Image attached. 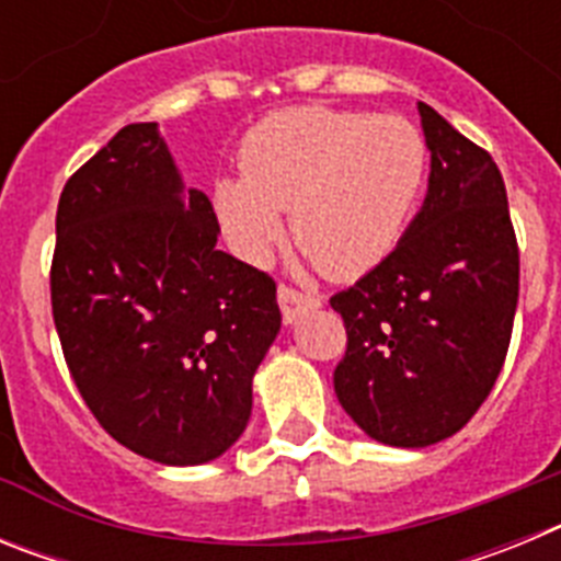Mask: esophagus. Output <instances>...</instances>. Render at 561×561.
I'll list each match as a JSON object with an SVG mask.
<instances>
[{
  "instance_id": "1",
  "label": "esophagus",
  "mask_w": 561,
  "mask_h": 561,
  "mask_svg": "<svg viewBox=\"0 0 561 561\" xmlns=\"http://www.w3.org/2000/svg\"><path fill=\"white\" fill-rule=\"evenodd\" d=\"M277 304H280V311H284V323L291 325L297 323V317L300 314L317 309V306H320V297L304 295V291L291 289V286H277Z\"/></svg>"
}]
</instances>
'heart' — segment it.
<instances>
[{"label": "heart", "mask_w": 561, "mask_h": 561, "mask_svg": "<svg viewBox=\"0 0 561 561\" xmlns=\"http://www.w3.org/2000/svg\"><path fill=\"white\" fill-rule=\"evenodd\" d=\"M238 176L213 185V210L241 257L261 264L291 236L331 277L388 257L427 180V140L404 117L297 106L250 128Z\"/></svg>", "instance_id": "heart-1"}]
</instances>
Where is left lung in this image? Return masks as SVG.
I'll return each instance as SVG.
<instances>
[{
    "mask_svg": "<svg viewBox=\"0 0 561 561\" xmlns=\"http://www.w3.org/2000/svg\"><path fill=\"white\" fill-rule=\"evenodd\" d=\"M424 205L396 250L331 297L348 331L334 390L379 444L421 449L458 433L492 393L512 342L519 252L500 168L419 103Z\"/></svg>",
    "mask_w": 561,
    "mask_h": 561,
    "instance_id": "left-lung-1",
    "label": "left lung"
}]
</instances>
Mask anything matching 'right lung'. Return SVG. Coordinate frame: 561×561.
Listing matches in <instances>:
<instances>
[{"label":"right lung","mask_w":561,"mask_h":561,"mask_svg":"<svg viewBox=\"0 0 561 561\" xmlns=\"http://www.w3.org/2000/svg\"><path fill=\"white\" fill-rule=\"evenodd\" d=\"M157 123L121 128L64 185L49 272L69 374L101 427L165 466L216 460L280 331L275 280L216 247Z\"/></svg>","instance_id":"obj_1"}]
</instances>
